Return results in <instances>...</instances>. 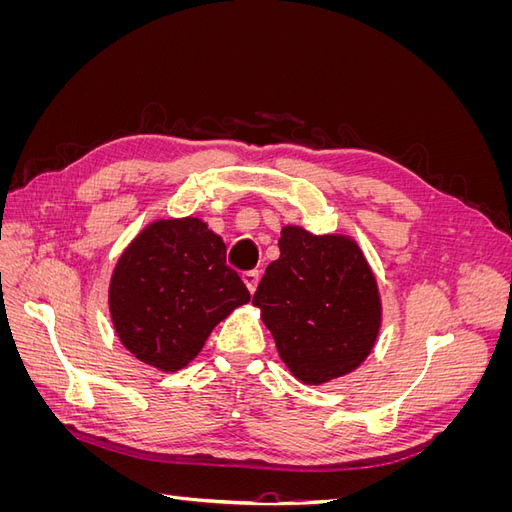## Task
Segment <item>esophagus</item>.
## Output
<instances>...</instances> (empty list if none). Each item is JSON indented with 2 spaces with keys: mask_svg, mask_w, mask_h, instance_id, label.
Wrapping results in <instances>:
<instances>
[{
  "mask_svg": "<svg viewBox=\"0 0 512 512\" xmlns=\"http://www.w3.org/2000/svg\"><path fill=\"white\" fill-rule=\"evenodd\" d=\"M241 277H243V284L247 286V290H250V294H254L258 288V282H260V271H245Z\"/></svg>",
  "mask_w": 512,
  "mask_h": 512,
  "instance_id": "34e87169",
  "label": "esophagus"
}]
</instances>
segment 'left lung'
<instances>
[{
	"mask_svg": "<svg viewBox=\"0 0 512 512\" xmlns=\"http://www.w3.org/2000/svg\"><path fill=\"white\" fill-rule=\"evenodd\" d=\"M252 305L290 374L322 386L359 369L382 329L376 273L348 235H314L286 224Z\"/></svg>",
	"mask_w": 512,
	"mask_h": 512,
	"instance_id": "8db88e82",
	"label": "left lung"
}]
</instances>
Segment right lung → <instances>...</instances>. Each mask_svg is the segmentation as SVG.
Here are the masks:
<instances>
[{"mask_svg": "<svg viewBox=\"0 0 512 512\" xmlns=\"http://www.w3.org/2000/svg\"><path fill=\"white\" fill-rule=\"evenodd\" d=\"M250 301L207 222L153 220L119 256L108 312L121 346L164 374L194 361L218 324Z\"/></svg>", "mask_w": 512, "mask_h": 512, "instance_id": "1", "label": "right lung"}]
</instances>
